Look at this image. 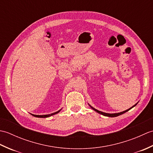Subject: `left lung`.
Listing matches in <instances>:
<instances>
[{
	"mask_svg": "<svg viewBox=\"0 0 153 153\" xmlns=\"http://www.w3.org/2000/svg\"><path fill=\"white\" fill-rule=\"evenodd\" d=\"M137 105V104H135V105H134L131 108H129V109H128V110H125V111H123V112H119V113H114V114H108V113H105V112H101V111H99V110H97V109H95V108H93L92 106H91L90 105V106L91 107V108H93L94 110H95V111H96L97 112H98V113H99V114H102V115H103V116H108V117H116V116H120V115H121V114H123V113H125V112H128V110H129L130 109H131L133 107H134L135 106H136Z\"/></svg>",
	"mask_w": 153,
	"mask_h": 153,
	"instance_id": "8db88e82",
	"label": "left lung"
}]
</instances>
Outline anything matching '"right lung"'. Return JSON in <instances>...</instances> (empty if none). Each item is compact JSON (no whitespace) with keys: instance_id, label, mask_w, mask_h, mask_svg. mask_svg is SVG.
Returning <instances> with one entry per match:
<instances>
[{"instance_id":"right-lung-1","label":"right lung","mask_w":153,"mask_h":153,"mask_svg":"<svg viewBox=\"0 0 153 153\" xmlns=\"http://www.w3.org/2000/svg\"><path fill=\"white\" fill-rule=\"evenodd\" d=\"M60 111V110H58V111H57V112H54V113L51 114H47V115H35V114H31V115H33V116H35V117H37V118H47V117H49V116H52V115L56 114L58 113Z\"/></svg>"}]
</instances>
